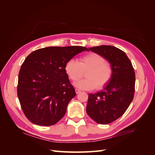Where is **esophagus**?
<instances>
[{
  "instance_id": "34e87169",
  "label": "esophagus",
  "mask_w": 155,
  "mask_h": 155,
  "mask_svg": "<svg viewBox=\"0 0 155 155\" xmlns=\"http://www.w3.org/2000/svg\"><path fill=\"white\" fill-rule=\"evenodd\" d=\"M75 91H76V93L77 94H78L79 93H81V90H79V89H78V88H76L75 89Z\"/></svg>"
}]
</instances>
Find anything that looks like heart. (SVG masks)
<instances>
[{
	"instance_id": "heart-1",
	"label": "heart",
	"mask_w": 155,
	"mask_h": 155,
	"mask_svg": "<svg viewBox=\"0 0 155 155\" xmlns=\"http://www.w3.org/2000/svg\"><path fill=\"white\" fill-rule=\"evenodd\" d=\"M65 71L72 81H77L84 76L86 78L77 82L75 86L83 90L90 91L96 87H104L111 79L113 68L104 58L94 52H90L80 58L79 62L71 59L65 65Z\"/></svg>"
}]
</instances>
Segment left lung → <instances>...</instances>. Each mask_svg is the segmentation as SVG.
<instances>
[{
    "instance_id": "obj_1",
    "label": "left lung",
    "mask_w": 155,
    "mask_h": 155,
    "mask_svg": "<svg viewBox=\"0 0 155 155\" xmlns=\"http://www.w3.org/2000/svg\"><path fill=\"white\" fill-rule=\"evenodd\" d=\"M89 50L109 61L113 75L103 90L88 94L87 113L98 124H109L120 118L132 102L135 73L130 59L120 49L101 45L90 48Z\"/></svg>"
}]
</instances>
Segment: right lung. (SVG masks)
<instances>
[{
	"mask_svg": "<svg viewBox=\"0 0 155 155\" xmlns=\"http://www.w3.org/2000/svg\"><path fill=\"white\" fill-rule=\"evenodd\" d=\"M86 47H50L31 52L18 74L17 95L25 117L31 123L51 126L60 120L76 96L65 71L67 62Z\"/></svg>",
	"mask_w": 155,
	"mask_h": 155,
	"instance_id": "obj_1",
	"label": "right lung"
}]
</instances>
